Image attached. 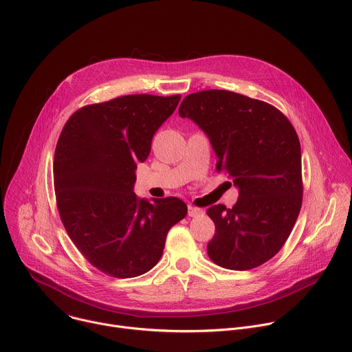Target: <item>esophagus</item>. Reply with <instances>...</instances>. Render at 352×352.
I'll use <instances>...</instances> for the list:
<instances>
[{
  "label": "esophagus",
  "instance_id": "esophagus-1",
  "mask_svg": "<svg viewBox=\"0 0 352 352\" xmlns=\"http://www.w3.org/2000/svg\"><path fill=\"white\" fill-rule=\"evenodd\" d=\"M199 214H204V210L199 209V208H195V206H188V216L189 217H196Z\"/></svg>",
  "mask_w": 352,
  "mask_h": 352
}]
</instances>
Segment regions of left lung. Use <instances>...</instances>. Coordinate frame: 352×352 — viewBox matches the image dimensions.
Returning <instances> with one entry per match:
<instances>
[{"instance_id": "1", "label": "left lung", "mask_w": 352, "mask_h": 352, "mask_svg": "<svg viewBox=\"0 0 352 352\" xmlns=\"http://www.w3.org/2000/svg\"><path fill=\"white\" fill-rule=\"evenodd\" d=\"M210 139L224 173L239 189L232 209L214 205L216 232L208 255L230 270L270 261L288 239L302 206L300 144L289 120L274 106L228 90L188 94L178 110Z\"/></svg>"}]
</instances>
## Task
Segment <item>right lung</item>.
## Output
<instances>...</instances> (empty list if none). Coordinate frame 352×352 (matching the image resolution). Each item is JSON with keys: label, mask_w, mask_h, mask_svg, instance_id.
<instances>
[{"label": "right lung", "mask_w": 352, "mask_h": 352, "mask_svg": "<svg viewBox=\"0 0 352 352\" xmlns=\"http://www.w3.org/2000/svg\"><path fill=\"white\" fill-rule=\"evenodd\" d=\"M181 94H128L75 111L54 155L61 221L85 259L117 278L140 276L163 255L170 228L188 212L181 199L135 195L136 163L174 113Z\"/></svg>", "instance_id": "1"}]
</instances>
